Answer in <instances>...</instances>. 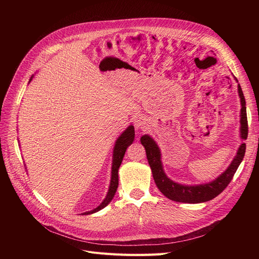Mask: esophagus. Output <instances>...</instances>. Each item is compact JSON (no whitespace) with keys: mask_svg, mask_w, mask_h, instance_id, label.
Wrapping results in <instances>:
<instances>
[{"mask_svg":"<svg viewBox=\"0 0 259 259\" xmlns=\"http://www.w3.org/2000/svg\"><path fill=\"white\" fill-rule=\"evenodd\" d=\"M147 121H148V119L144 114L136 115L135 119H134V124H135L136 128H144L146 125H147V123H148Z\"/></svg>","mask_w":259,"mask_h":259,"instance_id":"1","label":"esophagus"}]
</instances>
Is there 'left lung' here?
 <instances>
[{
    "label": "left lung",
    "instance_id": "8db88e82",
    "mask_svg": "<svg viewBox=\"0 0 259 259\" xmlns=\"http://www.w3.org/2000/svg\"><path fill=\"white\" fill-rule=\"evenodd\" d=\"M236 79V77H234ZM237 80V79H236ZM238 82V80H237ZM238 93L241 101V113H240V137L245 140L247 138V116H246V107H245V98L243 95V92L240 84H238ZM140 143L146 149V154L149 165L151 167L152 176L154 183L159 190L171 201L182 202V203H202L209 200H213L218 194H221L225 188L229 185L231 179L236 173L239 165L241 164L245 154V143L240 145L237 155L230 163V165L227 169L215 178L213 182L206 184H200L194 186H188L175 183L166 176L164 173L162 160H161V150L155 143V140L149 135H144L140 138Z\"/></svg>",
    "mask_w": 259,
    "mask_h": 259
}]
</instances>
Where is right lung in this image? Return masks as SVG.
Returning <instances> with one entry per match:
<instances>
[{"label": "right lung", "mask_w": 259, "mask_h": 259, "mask_svg": "<svg viewBox=\"0 0 259 259\" xmlns=\"http://www.w3.org/2000/svg\"><path fill=\"white\" fill-rule=\"evenodd\" d=\"M33 76H31V79L29 82H31ZM135 138V130L133 125H130V126L125 130L122 134L119 136V138L116 139L114 148H113V155H112V167H111V180H110V186H109V190L107 192V195L105 200L100 203V205H98L96 208H94L93 210L90 211H85L82 215H89L96 213V211L103 209L106 207L109 203L111 202L113 199L115 191L117 189V186H119V168L121 163L123 161L125 151L134 142Z\"/></svg>", "instance_id": "add662e5"}]
</instances>
